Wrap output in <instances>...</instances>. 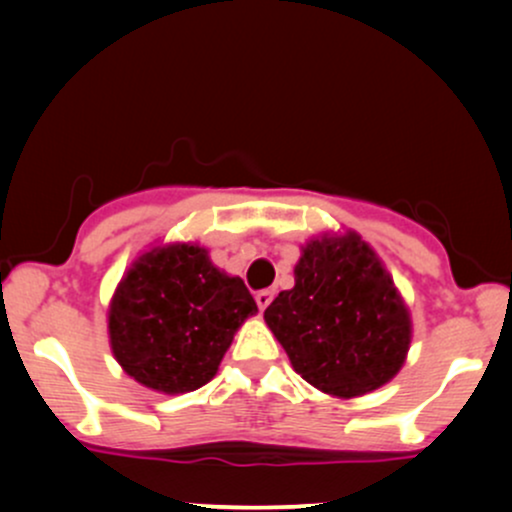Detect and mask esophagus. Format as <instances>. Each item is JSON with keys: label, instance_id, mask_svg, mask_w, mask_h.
<instances>
[{"label": "esophagus", "instance_id": "1", "mask_svg": "<svg viewBox=\"0 0 512 512\" xmlns=\"http://www.w3.org/2000/svg\"><path fill=\"white\" fill-rule=\"evenodd\" d=\"M272 298H274V291L272 289H264V291H257L255 293V301H257V308L260 310H264L267 308L269 303H272Z\"/></svg>", "mask_w": 512, "mask_h": 512}]
</instances>
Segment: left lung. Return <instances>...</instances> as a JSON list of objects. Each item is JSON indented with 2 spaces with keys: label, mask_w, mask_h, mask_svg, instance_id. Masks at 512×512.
Segmentation results:
<instances>
[{
  "label": "left lung",
  "mask_w": 512,
  "mask_h": 512,
  "mask_svg": "<svg viewBox=\"0 0 512 512\" xmlns=\"http://www.w3.org/2000/svg\"><path fill=\"white\" fill-rule=\"evenodd\" d=\"M293 276V289L264 310L293 370L342 399L390 383L407 358L411 317L366 240L354 231L313 238Z\"/></svg>",
  "instance_id": "1"
}]
</instances>
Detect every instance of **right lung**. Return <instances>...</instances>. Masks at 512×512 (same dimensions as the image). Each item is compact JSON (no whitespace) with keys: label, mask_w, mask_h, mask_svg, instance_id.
<instances>
[{"label":"right lung","mask_w":512,"mask_h":512,"mask_svg":"<svg viewBox=\"0 0 512 512\" xmlns=\"http://www.w3.org/2000/svg\"><path fill=\"white\" fill-rule=\"evenodd\" d=\"M257 313L240 276L214 267L197 243L144 252L108 308L110 349L129 378L163 395L207 385L238 327Z\"/></svg>","instance_id":"right-lung-1"}]
</instances>
